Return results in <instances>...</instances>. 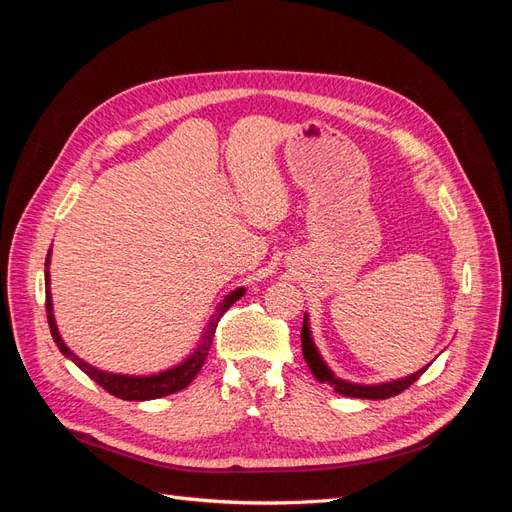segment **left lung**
<instances>
[{"mask_svg": "<svg viewBox=\"0 0 512 512\" xmlns=\"http://www.w3.org/2000/svg\"><path fill=\"white\" fill-rule=\"evenodd\" d=\"M301 346H303V356H305V363L309 367V371H312L314 378L318 382H324V384H331L335 393L339 395H346V397H359V399H389V397H395L399 395L401 391H406L410 384H414L418 378L423 376V371L429 367H423L414 371V374L406 376V378H397V380H391V382H382V384H354V382H348V380H342L337 378L333 371L329 369V365L322 361V356L314 344V337H312V331H309V318L305 314L303 318V329H301Z\"/></svg>", "mask_w": 512, "mask_h": 512, "instance_id": "1", "label": "left lung"}]
</instances>
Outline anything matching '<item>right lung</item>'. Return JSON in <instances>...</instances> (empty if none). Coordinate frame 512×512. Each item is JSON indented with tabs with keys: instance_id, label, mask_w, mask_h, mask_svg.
<instances>
[{
	"instance_id": "right-lung-1",
	"label": "right lung",
	"mask_w": 512,
	"mask_h": 512,
	"mask_svg": "<svg viewBox=\"0 0 512 512\" xmlns=\"http://www.w3.org/2000/svg\"><path fill=\"white\" fill-rule=\"evenodd\" d=\"M49 265H51V250L49 254H46V260H44V286H46V318H49V329H51V335L55 339V344L59 348V352L66 356V359H70L76 367L83 369L85 374L98 382L104 391H108L111 395L119 397V399H126V401H147V399H158V397H166L170 393H177L181 389H185L188 386L196 374L200 371V367L205 365V359L209 354V348L213 344V335H215V327H218L220 318L224 316L226 309L239 301L243 294H245V288H237L228 292L226 297L222 299V303L215 307V312L211 316V320L207 322L205 327V333L203 337H200L198 346L194 348V352L185 359L183 363L170 367L166 371H160V374H151V376H123V374H111V371H102L94 365L85 363L83 359H79L66 344L64 339H61L59 335V329H57V322H55V316H53V299H51V275H49Z\"/></svg>"
}]
</instances>
